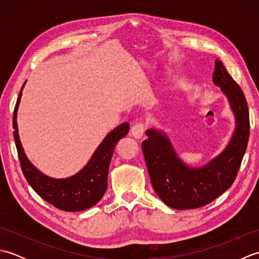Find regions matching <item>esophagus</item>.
I'll return each instance as SVG.
<instances>
[{"mask_svg":"<svg viewBox=\"0 0 259 259\" xmlns=\"http://www.w3.org/2000/svg\"><path fill=\"white\" fill-rule=\"evenodd\" d=\"M131 134H133L136 139H140L145 134V124L141 122L136 123L135 125H133V128H131Z\"/></svg>","mask_w":259,"mask_h":259,"instance_id":"esophagus-1","label":"esophagus"}]
</instances>
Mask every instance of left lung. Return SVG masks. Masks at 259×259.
Segmentation results:
<instances>
[{
    "label": "left lung",
    "instance_id": "left-lung-1",
    "mask_svg": "<svg viewBox=\"0 0 259 259\" xmlns=\"http://www.w3.org/2000/svg\"><path fill=\"white\" fill-rule=\"evenodd\" d=\"M212 81L227 97L236 128L226 148L201 167H189L176 153L168 136L148 129L142 151L151 185L159 198L174 209L206 206L224 194L236 179L249 138V112L243 90L221 60L214 61Z\"/></svg>",
    "mask_w": 259,
    "mask_h": 259
}]
</instances>
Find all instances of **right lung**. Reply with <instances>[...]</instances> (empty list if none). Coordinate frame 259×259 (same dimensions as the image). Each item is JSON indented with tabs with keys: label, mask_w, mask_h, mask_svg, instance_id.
I'll list each match as a JSON object with an SVG mask.
<instances>
[{
	"label": "right lung",
	"mask_w": 259,
	"mask_h": 259,
	"mask_svg": "<svg viewBox=\"0 0 259 259\" xmlns=\"http://www.w3.org/2000/svg\"><path fill=\"white\" fill-rule=\"evenodd\" d=\"M22 89L14 108L13 136L22 171H23L27 183L42 199L61 210L82 211L95 206L101 200L107 190L108 171L114 147L120 139H122L128 134L130 128L129 123L124 122L120 124L111 133H109L97 148L89 162L79 172L63 179L51 178L42 174L30 162L20 141L16 115H18V109L22 97Z\"/></svg>",
	"instance_id": "1"
}]
</instances>
